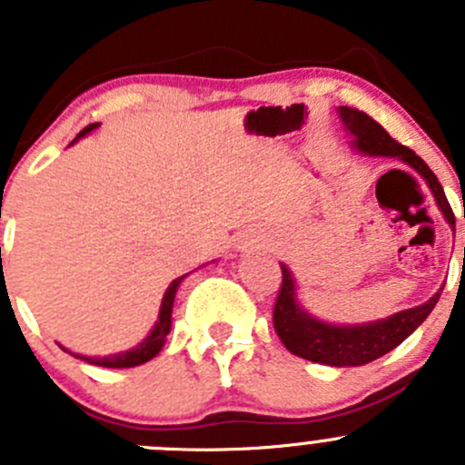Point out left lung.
<instances>
[{"label":"left lung","mask_w":465,"mask_h":465,"mask_svg":"<svg viewBox=\"0 0 465 465\" xmlns=\"http://www.w3.org/2000/svg\"><path fill=\"white\" fill-rule=\"evenodd\" d=\"M340 116L344 121L346 130L353 134L355 148L367 154L398 157L410 163L414 171H419L423 180L428 182L430 189H432L436 204L443 211L445 220L454 227L452 206L445 198L443 186L439 184L428 163L414 150L398 143L367 112L344 105L340 107ZM440 290L430 302L410 308V311L396 312L389 320L362 323V326H332V323L315 320V317H311L299 308L297 297H294L292 274H290L288 267L281 265V288L279 294H276L274 311H272V322H274L276 335L281 337V341H283L290 353L311 360V362L331 364V367H362V364L373 362V360L382 358L384 353L396 349L402 340H407L420 323L428 320V315L439 302Z\"/></svg>","instance_id":"left-lung-1"}]
</instances>
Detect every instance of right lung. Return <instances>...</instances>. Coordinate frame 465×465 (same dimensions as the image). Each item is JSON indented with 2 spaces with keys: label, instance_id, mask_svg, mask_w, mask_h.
Returning a JSON list of instances; mask_svg holds the SVG:
<instances>
[{
  "label": "right lung",
  "instance_id": "right-lung-1",
  "mask_svg": "<svg viewBox=\"0 0 465 465\" xmlns=\"http://www.w3.org/2000/svg\"><path fill=\"white\" fill-rule=\"evenodd\" d=\"M94 128H98L96 124L87 125L85 130H81L78 133L76 139L85 137L87 133H92ZM74 139V142H76ZM186 276V274H184ZM184 276H180V279L173 281L171 285H168L166 294H163V302H162V311H159V322L154 323L153 332H150L148 337L142 341V344L137 346V349L133 351H125V353H116V355H110V358H87V355H76V358L85 360L89 364H96V367H110V369H130V367H139V364L148 362V360H153L154 355L162 351L163 341H166V335L171 332V315H173V302H175V292L177 288H180L182 279ZM74 355V353H72Z\"/></svg>",
  "mask_w": 465,
  "mask_h": 465
}]
</instances>
